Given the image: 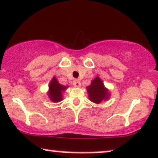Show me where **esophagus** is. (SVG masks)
<instances>
[{
	"label": "esophagus",
	"instance_id": "esophagus-1",
	"mask_svg": "<svg viewBox=\"0 0 158 158\" xmlns=\"http://www.w3.org/2000/svg\"><path fill=\"white\" fill-rule=\"evenodd\" d=\"M73 85L75 87H80L81 84V82H80L79 80L75 79V80H74V81H73Z\"/></svg>",
	"mask_w": 158,
	"mask_h": 158
}]
</instances>
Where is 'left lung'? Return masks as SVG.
Wrapping results in <instances>:
<instances>
[{"label": "left lung", "instance_id": "obj_1", "mask_svg": "<svg viewBox=\"0 0 158 158\" xmlns=\"http://www.w3.org/2000/svg\"><path fill=\"white\" fill-rule=\"evenodd\" d=\"M89 100L96 104L106 101L110 98L109 90L104 86L103 81L98 76L92 80L91 84L86 87Z\"/></svg>", "mask_w": 158, "mask_h": 158}]
</instances>
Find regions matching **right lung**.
Instances as JSON below:
<instances>
[{
	"mask_svg": "<svg viewBox=\"0 0 158 158\" xmlns=\"http://www.w3.org/2000/svg\"><path fill=\"white\" fill-rule=\"evenodd\" d=\"M68 88V86L61 85L56 77L54 76L49 84V90L47 94L50 101L53 103H58L63 100V93Z\"/></svg>",
	"mask_w": 158,
	"mask_h": 158,
	"instance_id": "obj_1",
	"label": "right lung"
}]
</instances>
